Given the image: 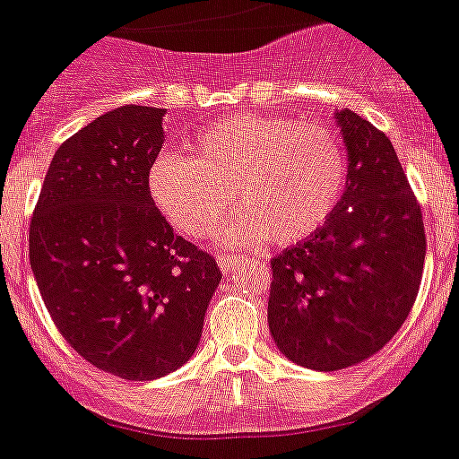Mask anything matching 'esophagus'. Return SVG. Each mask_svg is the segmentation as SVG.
<instances>
[{"instance_id":"34e87169","label":"esophagus","mask_w":459,"mask_h":459,"mask_svg":"<svg viewBox=\"0 0 459 459\" xmlns=\"http://www.w3.org/2000/svg\"><path fill=\"white\" fill-rule=\"evenodd\" d=\"M220 269L224 273H230L235 269V264H238V255H230V254H220Z\"/></svg>"}]
</instances>
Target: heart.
<instances>
[{
  "instance_id": "heart-1",
  "label": "heart",
  "mask_w": 459,
  "mask_h": 459,
  "mask_svg": "<svg viewBox=\"0 0 459 459\" xmlns=\"http://www.w3.org/2000/svg\"><path fill=\"white\" fill-rule=\"evenodd\" d=\"M190 158L158 153L147 171L156 208L187 238H208L235 205L226 229L242 244H294L331 220L346 186V153L321 124L278 115H238L210 124Z\"/></svg>"
}]
</instances>
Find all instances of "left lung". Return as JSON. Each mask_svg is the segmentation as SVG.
Instances as JSON below:
<instances>
[{"label":"left lung","mask_w":459,"mask_h":459,"mask_svg":"<svg viewBox=\"0 0 459 459\" xmlns=\"http://www.w3.org/2000/svg\"><path fill=\"white\" fill-rule=\"evenodd\" d=\"M349 177L331 220L272 258L267 319L297 365L340 371L378 353L417 301L426 260L421 204L392 143L353 110L337 113Z\"/></svg>","instance_id":"8db88e82"}]
</instances>
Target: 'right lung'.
Listing matches in <instances>:
<instances>
[{
    "label": "right lung",
    "mask_w": 459,
    "mask_h": 459,
    "mask_svg": "<svg viewBox=\"0 0 459 459\" xmlns=\"http://www.w3.org/2000/svg\"><path fill=\"white\" fill-rule=\"evenodd\" d=\"M162 115L119 106L67 138L29 224V260L58 333L124 380L186 365L221 281L217 260L174 233L149 196Z\"/></svg>",
    "instance_id": "add662e5"
}]
</instances>
